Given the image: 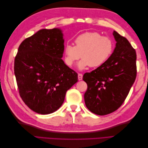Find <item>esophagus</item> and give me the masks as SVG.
Wrapping results in <instances>:
<instances>
[{
	"instance_id": "obj_1",
	"label": "esophagus",
	"mask_w": 148,
	"mask_h": 148,
	"mask_svg": "<svg viewBox=\"0 0 148 148\" xmlns=\"http://www.w3.org/2000/svg\"><path fill=\"white\" fill-rule=\"evenodd\" d=\"M78 79L79 80H82L83 79V75L82 73H78Z\"/></svg>"
}]
</instances>
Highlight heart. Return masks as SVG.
<instances>
[{
    "label": "heart",
    "mask_w": 148,
    "mask_h": 148,
    "mask_svg": "<svg viewBox=\"0 0 148 148\" xmlns=\"http://www.w3.org/2000/svg\"><path fill=\"white\" fill-rule=\"evenodd\" d=\"M74 45L68 44L65 47V62L70 67L73 66L80 58L78 63L80 70L97 68L107 61L114 51V42L110 38L97 32H86L77 36Z\"/></svg>",
    "instance_id": "1"
}]
</instances>
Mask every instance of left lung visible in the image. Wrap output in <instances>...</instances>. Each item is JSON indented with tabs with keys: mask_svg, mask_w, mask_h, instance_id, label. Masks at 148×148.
<instances>
[{
	"mask_svg": "<svg viewBox=\"0 0 148 148\" xmlns=\"http://www.w3.org/2000/svg\"><path fill=\"white\" fill-rule=\"evenodd\" d=\"M116 47L105 64L84 73L87 83L84 102L91 112L99 115L117 110L125 101L136 77V53L125 37L114 31Z\"/></svg>",
	"mask_w": 148,
	"mask_h": 148,
	"instance_id": "obj_1",
	"label": "left lung"
}]
</instances>
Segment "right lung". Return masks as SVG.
<instances>
[{
	"label": "right lung",
	"mask_w": 148,
	"mask_h": 148,
	"mask_svg": "<svg viewBox=\"0 0 148 148\" xmlns=\"http://www.w3.org/2000/svg\"><path fill=\"white\" fill-rule=\"evenodd\" d=\"M64 43L60 29H42L25 39L18 49L14 73L19 94L35 112H54L67 90L78 82L77 73L62 59Z\"/></svg>",
	"instance_id": "1"
}]
</instances>
